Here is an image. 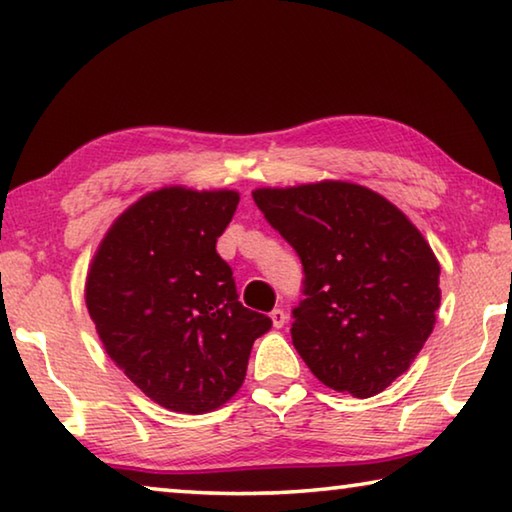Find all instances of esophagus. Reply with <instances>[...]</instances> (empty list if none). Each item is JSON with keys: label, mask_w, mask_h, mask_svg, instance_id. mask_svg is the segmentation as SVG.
<instances>
[{"label": "esophagus", "mask_w": 512, "mask_h": 512, "mask_svg": "<svg viewBox=\"0 0 512 512\" xmlns=\"http://www.w3.org/2000/svg\"><path fill=\"white\" fill-rule=\"evenodd\" d=\"M271 320H273V327L280 329L284 323H287V314H284V309H273Z\"/></svg>", "instance_id": "esophagus-1"}]
</instances>
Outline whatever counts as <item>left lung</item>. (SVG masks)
Here are the masks:
<instances>
[{"label":"left lung","instance_id":"1","mask_svg":"<svg viewBox=\"0 0 512 512\" xmlns=\"http://www.w3.org/2000/svg\"><path fill=\"white\" fill-rule=\"evenodd\" d=\"M302 262L291 339L327 388L372 397L409 370L440 307V266L420 230L368 187L325 180L255 189Z\"/></svg>","mask_w":512,"mask_h":512}]
</instances>
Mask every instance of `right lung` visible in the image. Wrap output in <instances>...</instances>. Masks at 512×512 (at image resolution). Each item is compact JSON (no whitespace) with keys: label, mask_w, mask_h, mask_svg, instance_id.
<instances>
[{"label":"right lung","mask_w":512,"mask_h":512,"mask_svg":"<svg viewBox=\"0 0 512 512\" xmlns=\"http://www.w3.org/2000/svg\"><path fill=\"white\" fill-rule=\"evenodd\" d=\"M239 194L164 187L112 223L92 259L85 305L108 357L153 402L219 409L244 384L271 318L239 302L216 239Z\"/></svg>","instance_id":"1"}]
</instances>
